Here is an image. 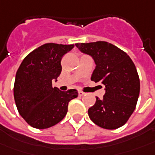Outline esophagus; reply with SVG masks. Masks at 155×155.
I'll return each instance as SVG.
<instances>
[{
	"instance_id": "34e87169",
	"label": "esophagus",
	"mask_w": 155,
	"mask_h": 155,
	"mask_svg": "<svg viewBox=\"0 0 155 155\" xmlns=\"http://www.w3.org/2000/svg\"><path fill=\"white\" fill-rule=\"evenodd\" d=\"M85 94V93H84L83 91H78V95L79 96H83Z\"/></svg>"
}]
</instances>
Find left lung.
<instances>
[{"label":"left lung","instance_id":"obj_1","mask_svg":"<svg viewBox=\"0 0 155 155\" xmlns=\"http://www.w3.org/2000/svg\"><path fill=\"white\" fill-rule=\"evenodd\" d=\"M81 52L92 56L95 62L91 80L104 84L102 100L88 109V116L104 129L122 127L136 108L140 92V81L136 67L129 55L105 41L76 44Z\"/></svg>","mask_w":155,"mask_h":155}]
</instances>
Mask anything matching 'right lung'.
I'll return each mask as SVG.
<instances>
[{"mask_svg": "<svg viewBox=\"0 0 155 155\" xmlns=\"http://www.w3.org/2000/svg\"><path fill=\"white\" fill-rule=\"evenodd\" d=\"M74 45L45 44L23 59L15 78L14 100L19 114L31 127L49 128L66 116L76 89L61 91L52 87L61 72V61Z\"/></svg>", "mask_w": 155, "mask_h": 155, "instance_id": "right-lung-1", "label": "right lung"}]
</instances>
